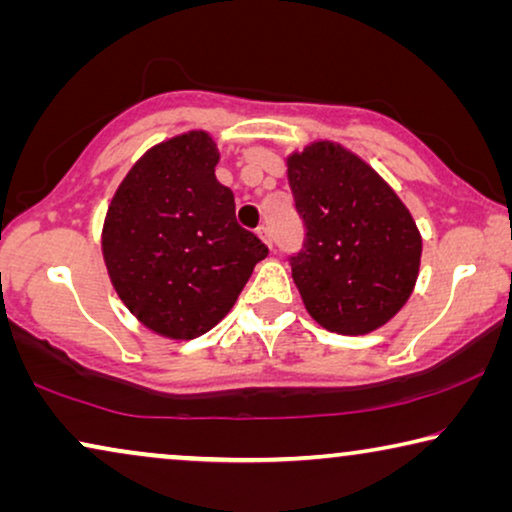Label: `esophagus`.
I'll use <instances>...</instances> for the list:
<instances>
[{"instance_id": "obj_1", "label": "esophagus", "mask_w": 512, "mask_h": 512, "mask_svg": "<svg viewBox=\"0 0 512 512\" xmlns=\"http://www.w3.org/2000/svg\"><path fill=\"white\" fill-rule=\"evenodd\" d=\"M256 235H258V237H261V240H263L265 244H268V247H272V237H270V230H268V228H265V226H261V228H258V230H256Z\"/></svg>"}]
</instances>
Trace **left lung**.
Returning a JSON list of instances; mask_svg holds the SVG:
<instances>
[{
  "label": "left lung",
  "instance_id": "left-lung-1",
  "mask_svg": "<svg viewBox=\"0 0 512 512\" xmlns=\"http://www.w3.org/2000/svg\"><path fill=\"white\" fill-rule=\"evenodd\" d=\"M307 226L291 275L310 317L326 331L366 335L408 303L422 235L394 188L361 156L331 139L286 156Z\"/></svg>",
  "mask_w": 512,
  "mask_h": 512
}]
</instances>
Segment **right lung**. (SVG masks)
I'll return each instance as SVG.
<instances>
[{"label":"right lung","instance_id":"right-lung-1","mask_svg":"<svg viewBox=\"0 0 512 512\" xmlns=\"http://www.w3.org/2000/svg\"><path fill=\"white\" fill-rule=\"evenodd\" d=\"M207 130L158 142L130 167L102 223L116 296L149 331L193 340L233 310L268 247L235 221Z\"/></svg>","mask_w":512,"mask_h":512}]
</instances>
